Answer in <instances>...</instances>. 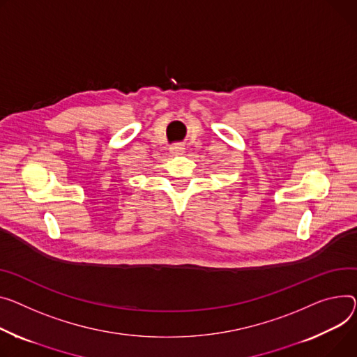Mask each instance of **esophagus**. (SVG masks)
<instances>
[{"label":"esophagus","mask_w":357,"mask_h":357,"mask_svg":"<svg viewBox=\"0 0 357 357\" xmlns=\"http://www.w3.org/2000/svg\"><path fill=\"white\" fill-rule=\"evenodd\" d=\"M183 145H181V144H175V145H172L171 146V153L172 155H182L183 153Z\"/></svg>","instance_id":"obj_1"}]
</instances>
